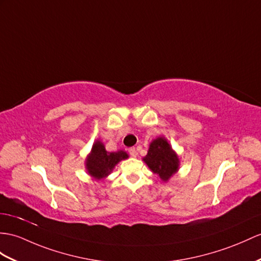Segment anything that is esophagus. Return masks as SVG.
<instances>
[{
  "label": "esophagus",
  "mask_w": 261,
  "mask_h": 261,
  "mask_svg": "<svg viewBox=\"0 0 261 261\" xmlns=\"http://www.w3.org/2000/svg\"><path fill=\"white\" fill-rule=\"evenodd\" d=\"M128 152H129V155H130L132 157H136V156H137V150H136L135 147H130V148L128 149Z\"/></svg>",
  "instance_id": "esophagus-1"
}]
</instances>
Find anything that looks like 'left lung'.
I'll list each match as a JSON object with an SVG mask.
<instances>
[{
    "instance_id": "left-lung-1",
    "label": "left lung",
    "mask_w": 261,
    "mask_h": 261,
    "mask_svg": "<svg viewBox=\"0 0 261 261\" xmlns=\"http://www.w3.org/2000/svg\"><path fill=\"white\" fill-rule=\"evenodd\" d=\"M143 161L163 181H168L179 168V158L165 137L154 139Z\"/></svg>"
}]
</instances>
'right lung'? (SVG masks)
<instances>
[{
  "label": "right lung",
  "instance_id": "1",
  "mask_svg": "<svg viewBox=\"0 0 261 261\" xmlns=\"http://www.w3.org/2000/svg\"><path fill=\"white\" fill-rule=\"evenodd\" d=\"M128 158L127 152L124 150L107 151L104 144L100 141L94 143L90 155L87 156L85 166L87 173L95 179H103L109 176L114 167L123 160Z\"/></svg>",
  "mask_w": 261,
  "mask_h": 261
}]
</instances>
